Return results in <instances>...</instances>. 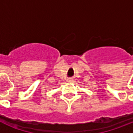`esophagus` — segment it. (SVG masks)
<instances>
[{
	"mask_svg": "<svg viewBox=\"0 0 133 133\" xmlns=\"http://www.w3.org/2000/svg\"><path fill=\"white\" fill-rule=\"evenodd\" d=\"M73 80L72 79H68V82H69V83H72V82H73Z\"/></svg>",
	"mask_w": 133,
	"mask_h": 133,
	"instance_id": "34e87169",
	"label": "esophagus"
}]
</instances>
